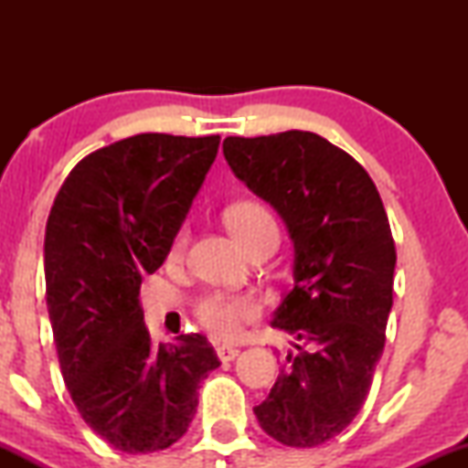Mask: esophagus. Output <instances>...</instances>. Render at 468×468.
I'll use <instances>...</instances> for the list:
<instances>
[{
    "mask_svg": "<svg viewBox=\"0 0 468 468\" xmlns=\"http://www.w3.org/2000/svg\"><path fill=\"white\" fill-rule=\"evenodd\" d=\"M239 356V350L238 347H230V346H219L218 347V358L222 363H229V361H235V358Z\"/></svg>",
    "mask_w": 468,
    "mask_h": 468,
    "instance_id": "1",
    "label": "esophagus"
}]
</instances>
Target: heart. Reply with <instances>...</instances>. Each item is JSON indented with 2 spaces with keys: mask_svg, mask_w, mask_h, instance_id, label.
<instances>
[{
  "mask_svg": "<svg viewBox=\"0 0 468 468\" xmlns=\"http://www.w3.org/2000/svg\"><path fill=\"white\" fill-rule=\"evenodd\" d=\"M230 233L244 249H250L252 241L264 238L266 233L277 230V222L264 204L255 200H241L230 204L224 213ZM186 244V233L180 230L171 244V257H178ZM197 321L204 330L218 341H235L244 327L260 316V302L252 294H208L196 305Z\"/></svg>",
  "mask_w": 468,
  "mask_h": 468,
  "instance_id": "obj_1",
  "label": "heart"
}]
</instances>
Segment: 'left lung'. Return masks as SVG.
Returning a JSON list of instances; mask_svg holds the SVG:
<instances>
[{
    "label": "left lung",
    "mask_w": 468,
    "mask_h": 468,
    "mask_svg": "<svg viewBox=\"0 0 468 468\" xmlns=\"http://www.w3.org/2000/svg\"><path fill=\"white\" fill-rule=\"evenodd\" d=\"M222 147L294 241V286L272 327L297 343L252 411L277 442L316 447L356 418L383 354L396 268L388 213L367 171L319 133L229 136Z\"/></svg>",
    "instance_id": "8db88e82"
}]
</instances>
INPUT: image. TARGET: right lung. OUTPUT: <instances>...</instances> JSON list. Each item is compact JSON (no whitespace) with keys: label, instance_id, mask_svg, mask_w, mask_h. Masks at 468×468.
Masks as SVG:
<instances>
[{"label":"right lung","instance_id":"1","mask_svg":"<svg viewBox=\"0 0 468 468\" xmlns=\"http://www.w3.org/2000/svg\"><path fill=\"white\" fill-rule=\"evenodd\" d=\"M219 136L138 133L85 155L46 224V303L72 402L125 453L185 436L218 354L202 335L154 346L141 283L163 266Z\"/></svg>","mask_w":468,"mask_h":468}]
</instances>
